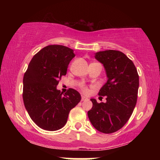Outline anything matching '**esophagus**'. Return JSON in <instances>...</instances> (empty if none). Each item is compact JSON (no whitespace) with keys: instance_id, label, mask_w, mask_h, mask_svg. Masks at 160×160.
I'll return each instance as SVG.
<instances>
[{"instance_id":"1","label":"esophagus","mask_w":160,"mask_h":160,"mask_svg":"<svg viewBox=\"0 0 160 160\" xmlns=\"http://www.w3.org/2000/svg\"><path fill=\"white\" fill-rule=\"evenodd\" d=\"M86 100H88V98H86L85 96H82L81 101H86Z\"/></svg>"}]
</instances>
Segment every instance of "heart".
<instances>
[{"instance_id": "b5f03b06", "label": "heart", "mask_w": 160, "mask_h": 160, "mask_svg": "<svg viewBox=\"0 0 160 160\" xmlns=\"http://www.w3.org/2000/svg\"><path fill=\"white\" fill-rule=\"evenodd\" d=\"M80 89H81V91L83 92L84 93H87L88 92V89H87V87H86V86H84V85H82V84H81V85L80 86Z\"/></svg>"}]
</instances>
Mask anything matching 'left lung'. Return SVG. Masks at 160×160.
<instances>
[{
  "mask_svg": "<svg viewBox=\"0 0 160 160\" xmlns=\"http://www.w3.org/2000/svg\"><path fill=\"white\" fill-rule=\"evenodd\" d=\"M95 58L104 65L108 81L98 95L106 96L105 103L92 98L88 111L92 125L102 133L111 134L123 127L132 114L137 102L139 76L131 59L118 50L101 51Z\"/></svg>",
  "mask_w": 160,
  "mask_h": 160,
  "instance_id": "1",
  "label": "left lung"
}]
</instances>
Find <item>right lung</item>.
<instances>
[{"label":"right lung","mask_w":160,"mask_h":160,"mask_svg":"<svg viewBox=\"0 0 160 160\" xmlns=\"http://www.w3.org/2000/svg\"><path fill=\"white\" fill-rule=\"evenodd\" d=\"M75 56L73 49L49 45L33 56L23 78L22 98L25 109L40 128L56 131L63 127L72 108L81 100L78 91L70 88L62 95L56 89Z\"/></svg>","instance_id":"1"}]
</instances>
